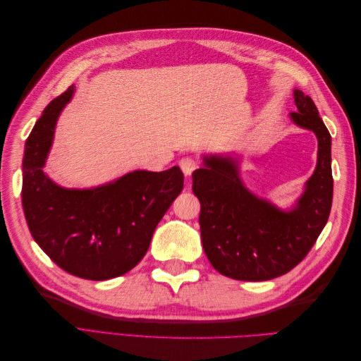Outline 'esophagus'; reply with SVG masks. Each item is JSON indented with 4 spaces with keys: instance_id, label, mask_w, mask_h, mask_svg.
I'll list each match as a JSON object with an SVG mask.
<instances>
[{
    "instance_id": "obj_1",
    "label": "esophagus",
    "mask_w": 361,
    "mask_h": 361,
    "mask_svg": "<svg viewBox=\"0 0 361 361\" xmlns=\"http://www.w3.org/2000/svg\"><path fill=\"white\" fill-rule=\"evenodd\" d=\"M179 166H180V170L183 171L185 176H191V173L199 167V164H197V161H195L194 158L185 157V158H182L179 161Z\"/></svg>"
}]
</instances>
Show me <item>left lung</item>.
<instances>
[{
	"label": "left lung",
	"instance_id": "obj_1",
	"mask_svg": "<svg viewBox=\"0 0 361 361\" xmlns=\"http://www.w3.org/2000/svg\"><path fill=\"white\" fill-rule=\"evenodd\" d=\"M293 125L318 138V161L304 191L289 209L251 192L239 174L238 155H203L192 173V192L200 200L203 250L220 274L264 281L286 274L307 256L329 221L333 202L331 135L312 97L293 90Z\"/></svg>",
	"mask_w": 361,
	"mask_h": 361
}]
</instances>
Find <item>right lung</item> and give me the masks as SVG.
I'll list each match as a JSON object with an SVG mask.
<instances>
[{
	"label": "right lung",
	"instance_id": "right-lung-1",
	"mask_svg": "<svg viewBox=\"0 0 361 361\" xmlns=\"http://www.w3.org/2000/svg\"><path fill=\"white\" fill-rule=\"evenodd\" d=\"M75 87L51 101L25 141L23 206L31 236L54 264L85 280L123 276L183 188L179 167L135 170L93 188H64L43 171L57 120Z\"/></svg>",
	"mask_w": 361,
	"mask_h": 361
}]
</instances>
